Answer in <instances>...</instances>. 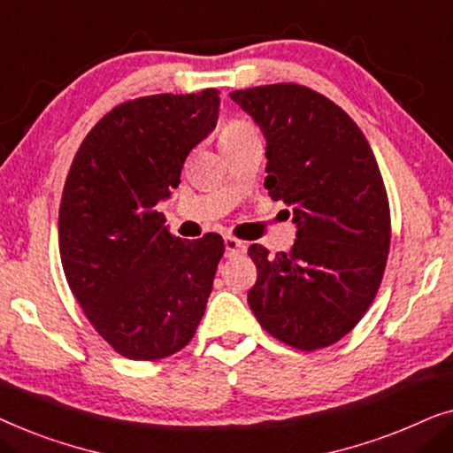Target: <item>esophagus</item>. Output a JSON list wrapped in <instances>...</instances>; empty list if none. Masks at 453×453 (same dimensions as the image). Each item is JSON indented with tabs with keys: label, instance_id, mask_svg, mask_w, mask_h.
I'll return each instance as SVG.
<instances>
[{
	"label": "esophagus",
	"instance_id": "1",
	"mask_svg": "<svg viewBox=\"0 0 453 453\" xmlns=\"http://www.w3.org/2000/svg\"><path fill=\"white\" fill-rule=\"evenodd\" d=\"M225 250H226V257H233V256H239V253H245L247 243L237 237H225Z\"/></svg>",
	"mask_w": 453,
	"mask_h": 453
}]
</instances>
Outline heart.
Here are the masks:
<instances>
[{
    "mask_svg": "<svg viewBox=\"0 0 453 453\" xmlns=\"http://www.w3.org/2000/svg\"><path fill=\"white\" fill-rule=\"evenodd\" d=\"M256 134V129L250 121L245 119H228L220 126L219 129V140H220V146L228 144V142H234L239 138H245V135H251Z\"/></svg>",
    "mask_w": 453,
    "mask_h": 453,
    "instance_id": "1",
    "label": "heart"
}]
</instances>
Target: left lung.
Instances as JSON below:
<instances>
[{
	"mask_svg": "<svg viewBox=\"0 0 453 453\" xmlns=\"http://www.w3.org/2000/svg\"><path fill=\"white\" fill-rule=\"evenodd\" d=\"M231 98L264 132V185L296 225L287 253L250 247L257 280L247 303L270 336L326 349L361 321L386 270L392 222L380 166L349 113L307 86H256Z\"/></svg>",
	"mask_w": 453,
	"mask_h": 453,
	"instance_id": "left-lung-1",
	"label": "left lung"
}]
</instances>
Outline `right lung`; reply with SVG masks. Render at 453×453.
Instances as JSON below:
<instances>
[{"label": "right lung", "mask_w": 453, "mask_h": 453, "mask_svg": "<svg viewBox=\"0 0 453 453\" xmlns=\"http://www.w3.org/2000/svg\"><path fill=\"white\" fill-rule=\"evenodd\" d=\"M216 88L117 104L80 144L59 206L67 284L121 357L158 361L194 338L225 253L220 234L185 241L157 203L219 119Z\"/></svg>", "instance_id": "right-lung-1"}]
</instances>
